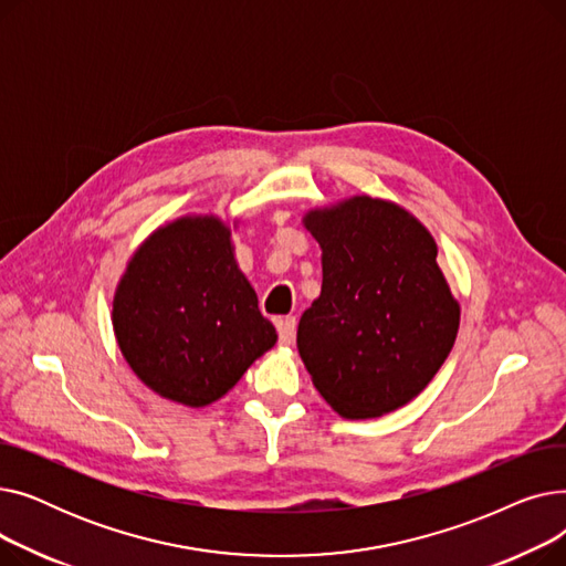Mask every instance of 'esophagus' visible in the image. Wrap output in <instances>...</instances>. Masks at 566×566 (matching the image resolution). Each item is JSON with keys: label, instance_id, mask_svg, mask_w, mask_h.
Masks as SVG:
<instances>
[{"label": "esophagus", "instance_id": "esophagus-1", "mask_svg": "<svg viewBox=\"0 0 566 566\" xmlns=\"http://www.w3.org/2000/svg\"><path fill=\"white\" fill-rule=\"evenodd\" d=\"M277 335H280V344H284V346L293 344V339H295V316H286V318L280 321Z\"/></svg>", "mask_w": 566, "mask_h": 566}]
</instances>
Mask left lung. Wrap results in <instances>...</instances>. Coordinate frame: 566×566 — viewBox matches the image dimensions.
Returning <instances> with one entry per match:
<instances>
[{"label": "left lung", "mask_w": 566, "mask_h": 566, "mask_svg": "<svg viewBox=\"0 0 566 566\" xmlns=\"http://www.w3.org/2000/svg\"><path fill=\"white\" fill-rule=\"evenodd\" d=\"M321 295L298 323V353L342 418H378L418 397L448 360L459 303L431 233L403 208L353 197L312 211Z\"/></svg>", "instance_id": "obj_1"}]
</instances>
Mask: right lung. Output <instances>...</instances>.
Segmentation results:
<instances>
[{
	"instance_id": "1",
	"label": "right lung",
	"mask_w": 566,
	"mask_h": 566,
	"mask_svg": "<svg viewBox=\"0 0 566 566\" xmlns=\"http://www.w3.org/2000/svg\"><path fill=\"white\" fill-rule=\"evenodd\" d=\"M112 323L148 388L195 408L227 395L277 342L216 218L176 220L148 238L118 284Z\"/></svg>"
}]
</instances>
